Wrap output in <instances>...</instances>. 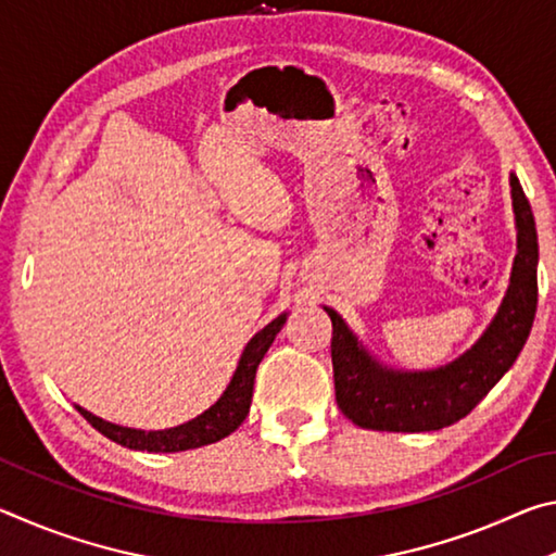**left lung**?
Returning <instances> with one entry per match:
<instances>
[{"label":"left lung","mask_w":556,"mask_h":556,"mask_svg":"<svg viewBox=\"0 0 556 556\" xmlns=\"http://www.w3.org/2000/svg\"><path fill=\"white\" fill-rule=\"evenodd\" d=\"M517 255L510 285L483 336L434 370H394L363 345L341 314L331 316L336 402L353 425L372 431H437L464 419L513 368L538 312V228L530 201L510 174Z\"/></svg>","instance_id":"1"}]
</instances>
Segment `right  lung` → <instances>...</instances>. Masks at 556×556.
Here are the masks:
<instances>
[{"instance_id": "add662e5", "label": "right lung", "mask_w": 556, "mask_h": 556, "mask_svg": "<svg viewBox=\"0 0 556 556\" xmlns=\"http://www.w3.org/2000/svg\"><path fill=\"white\" fill-rule=\"evenodd\" d=\"M289 314H279L275 321H269L262 331L250 338L248 345L238 361V368H235L228 388L218 397V402L211 404L208 409L199 414L195 419H188L184 425L172 427V429H156V431H144V429H131V427H119L96 417V414L83 409L80 404H75L83 417H86L92 427H96L102 437H108L119 446H127L131 451H149V454H174V451H188L215 444V441L225 439L238 429L244 417H248L250 404H252V388H255V375L262 363V357L269 351V345L275 343L277 333L281 326L287 324Z\"/></svg>"}]
</instances>
